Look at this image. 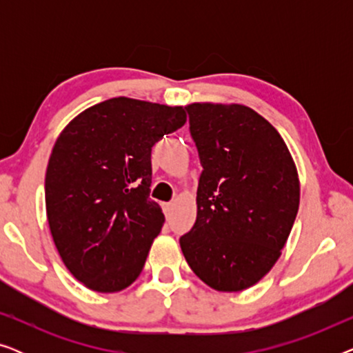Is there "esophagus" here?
<instances>
[{
	"label": "esophagus",
	"mask_w": 353,
	"mask_h": 353,
	"mask_svg": "<svg viewBox=\"0 0 353 353\" xmlns=\"http://www.w3.org/2000/svg\"><path fill=\"white\" fill-rule=\"evenodd\" d=\"M163 212H165L167 219H170V216L173 215V204H172V202H168V204L163 205Z\"/></svg>",
	"instance_id": "1"
}]
</instances>
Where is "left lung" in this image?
<instances>
[{"label": "left lung", "instance_id": "obj_1", "mask_svg": "<svg viewBox=\"0 0 353 353\" xmlns=\"http://www.w3.org/2000/svg\"><path fill=\"white\" fill-rule=\"evenodd\" d=\"M199 152L197 216L180 245L215 291L259 283L281 255L299 210L297 168L268 120L248 105H186Z\"/></svg>", "mask_w": 353, "mask_h": 353}]
</instances>
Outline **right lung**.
Segmentation results:
<instances>
[{"mask_svg": "<svg viewBox=\"0 0 353 353\" xmlns=\"http://www.w3.org/2000/svg\"><path fill=\"white\" fill-rule=\"evenodd\" d=\"M186 109L132 98L88 108L62 130L45 178L46 215L67 270L98 292L139 276L165 216L149 197L151 151Z\"/></svg>", "mask_w": 353, "mask_h": 353, "instance_id": "obj_1", "label": "right lung"}]
</instances>
